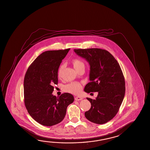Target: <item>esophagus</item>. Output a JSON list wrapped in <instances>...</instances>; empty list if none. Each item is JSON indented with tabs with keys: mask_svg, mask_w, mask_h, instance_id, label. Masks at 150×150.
<instances>
[{
	"mask_svg": "<svg viewBox=\"0 0 150 150\" xmlns=\"http://www.w3.org/2000/svg\"><path fill=\"white\" fill-rule=\"evenodd\" d=\"M74 99L77 101H79V100H81L83 99V98L81 97H79V96H76V97H74Z\"/></svg>",
	"mask_w": 150,
	"mask_h": 150,
	"instance_id": "1",
	"label": "esophagus"
}]
</instances>
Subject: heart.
<instances>
[{
    "label": "heart",
    "mask_w": 150,
    "mask_h": 150,
    "mask_svg": "<svg viewBox=\"0 0 150 150\" xmlns=\"http://www.w3.org/2000/svg\"><path fill=\"white\" fill-rule=\"evenodd\" d=\"M72 64L76 70L78 71L82 67H85V64L82 60L79 58H74L72 60ZM64 66H60L58 71V77L60 78L62 76ZM82 89L81 85L78 82H73L65 85L64 87V90L67 92L72 94H78Z\"/></svg>",
    "instance_id": "1"
}]
</instances>
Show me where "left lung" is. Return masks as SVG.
Listing matches in <instances>:
<instances>
[{
  "label": "left lung",
  "mask_w": 150,
  "mask_h": 150,
  "mask_svg": "<svg viewBox=\"0 0 150 150\" xmlns=\"http://www.w3.org/2000/svg\"><path fill=\"white\" fill-rule=\"evenodd\" d=\"M78 56L90 65V80L84 91L98 92L96 99L86 98L91 104L85 117L98 124L106 123L118 113L125 93V81L120 66L115 57L103 49H74Z\"/></svg>",
  "instance_id": "8db88e82"
}]
</instances>
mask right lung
<instances>
[{
	"instance_id": "right-lung-1",
	"label": "right lung",
	"mask_w": 150,
	"mask_h": 150,
	"mask_svg": "<svg viewBox=\"0 0 150 150\" xmlns=\"http://www.w3.org/2000/svg\"><path fill=\"white\" fill-rule=\"evenodd\" d=\"M70 49L42 53L28 67L24 80L25 107L29 115L42 125L51 126L63 120L73 96H53V85L58 84V71Z\"/></svg>"
}]
</instances>
